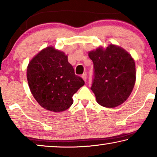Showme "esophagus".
<instances>
[{
    "label": "esophagus",
    "instance_id": "1",
    "mask_svg": "<svg viewBox=\"0 0 157 157\" xmlns=\"http://www.w3.org/2000/svg\"><path fill=\"white\" fill-rule=\"evenodd\" d=\"M82 79H84V82H86L87 77H86V74H83V75H82Z\"/></svg>",
    "mask_w": 157,
    "mask_h": 157
}]
</instances>
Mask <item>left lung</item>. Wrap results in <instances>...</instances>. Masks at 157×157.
<instances>
[{
	"label": "left lung",
	"instance_id": "obj_1",
	"mask_svg": "<svg viewBox=\"0 0 157 157\" xmlns=\"http://www.w3.org/2000/svg\"><path fill=\"white\" fill-rule=\"evenodd\" d=\"M94 62V78L91 87L98 104L113 108L125 101L136 82L134 60L125 50L113 44L89 52Z\"/></svg>",
	"mask_w": 157,
	"mask_h": 157
}]
</instances>
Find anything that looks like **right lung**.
<instances>
[{"instance_id": "1", "label": "right lung", "mask_w": 157, "mask_h": 157, "mask_svg": "<svg viewBox=\"0 0 157 157\" xmlns=\"http://www.w3.org/2000/svg\"><path fill=\"white\" fill-rule=\"evenodd\" d=\"M27 79L36 102L54 112L70 107L73 95L84 84L83 79L75 74L67 55L52 46L41 50L29 62Z\"/></svg>"}]
</instances>
